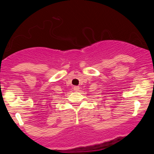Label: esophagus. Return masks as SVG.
<instances>
[{"label":"esophagus","mask_w":154,"mask_h":154,"mask_svg":"<svg viewBox=\"0 0 154 154\" xmlns=\"http://www.w3.org/2000/svg\"><path fill=\"white\" fill-rule=\"evenodd\" d=\"M74 91H78L79 90H80V87L79 86H74Z\"/></svg>","instance_id":"obj_1"}]
</instances>
